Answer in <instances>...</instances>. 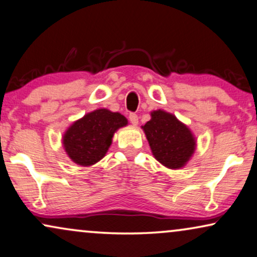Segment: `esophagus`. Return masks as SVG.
Segmentation results:
<instances>
[{
    "mask_svg": "<svg viewBox=\"0 0 257 257\" xmlns=\"http://www.w3.org/2000/svg\"><path fill=\"white\" fill-rule=\"evenodd\" d=\"M129 121L132 122V124L138 125V124H139V117H138V115H136V113H131V115H129Z\"/></svg>",
    "mask_w": 257,
    "mask_h": 257,
    "instance_id": "34e87169",
    "label": "esophagus"
}]
</instances>
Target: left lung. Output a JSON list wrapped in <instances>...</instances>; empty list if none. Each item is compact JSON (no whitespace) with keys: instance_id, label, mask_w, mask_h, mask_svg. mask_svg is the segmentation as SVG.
Here are the masks:
<instances>
[{"instance_id":"obj_1","label":"left lung","mask_w":257,"mask_h":257,"mask_svg":"<svg viewBox=\"0 0 257 257\" xmlns=\"http://www.w3.org/2000/svg\"><path fill=\"white\" fill-rule=\"evenodd\" d=\"M153 157L170 170L186 166L197 148V140L188 126L173 113L154 110L151 119L142 125Z\"/></svg>"}]
</instances>
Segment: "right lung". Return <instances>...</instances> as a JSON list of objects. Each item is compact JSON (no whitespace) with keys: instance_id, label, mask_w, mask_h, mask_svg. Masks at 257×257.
I'll list each match as a JSON object with an SVG mask.
<instances>
[{"instance_id":"1","label":"right lung","mask_w":257,"mask_h":257,"mask_svg":"<svg viewBox=\"0 0 257 257\" xmlns=\"http://www.w3.org/2000/svg\"><path fill=\"white\" fill-rule=\"evenodd\" d=\"M128 124L122 113L105 108L87 112L74 121L63 135V147L74 164L92 166L105 157L113 134Z\"/></svg>"}]
</instances>
